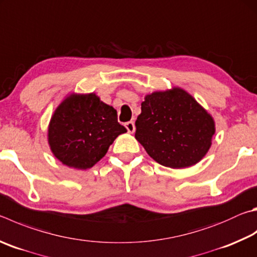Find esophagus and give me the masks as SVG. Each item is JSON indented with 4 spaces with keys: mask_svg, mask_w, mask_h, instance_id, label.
Listing matches in <instances>:
<instances>
[{
    "mask_svg": "<svg viewBox=\"0 0 257 257\" xmlns=\"http://www.w3.org/2000/svg\"><path fill=\"white\" fill-rule=\"evenodd\" d=\"M124 125H125V128H127V130H128V133H134L135 132V123L133 122V121H128V122H125L124 123Z\"/></svg>",
    "mask_w": 257,
    "mask_h": 257,
    "instance_id": "1",
    "label": "esophagus"
}]
</instances>
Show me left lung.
<instances>
[{
	"label": "left lung",
	"instance_id": "left-lung-1",
	"mask_svg": "<svg viewBox=\"0 0 257 257\" xmlns=\"http://www.w3.org/2000/svg\"><path fill=\"white\" fill-rule=\"evenodd\" d=\"M135 124V137L148 155L171 169H183L201 161L214 134L211 115L179 87L145 97Z\"/></svg>",
	"mask_w": 257,
	"mask_h": 257
}]
</instances>
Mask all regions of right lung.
I'll return each instance as SVG.
<instances>
[{"mask_svg": "<svg viewBox=\"0 0 257 257\" xmlns=\"http://www.w3.org/2000/svg\"><path fill=\"white\" fill-rule=\"evenodd\" d=\"M127 132L116 111L94 93L72 94L56 109L50 120L48 142L63 164L86 170L103 157L119 135Z\"/></svg>", "mask_w": 257, "mask_h": 257, "instance_id": "right-lung-1", "label": "right lung"}]
</instances>
